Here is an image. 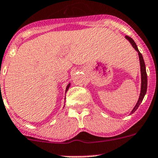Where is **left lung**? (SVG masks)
Wrapping results in <instances>:
<instances>
[{
    "label": "left lung",
    "mask_w": 158,
    "mask_h": 158,
    "mask_svg": "<svg viewBox=\"0 0 158 158\" xmlns=\"http://www.w3.org/2000/svg\"><path fill=\"white\" fill-rule=\"evenodd\" d=\"M125 37H126V39L128 40L129 42L131 44L132 47H133L134 48L136 49V51H138V56H139V60H140V64H141V94H140V97H139V98H138V102H137L136 106H135V108H134L133 110L131 111V114H132V113L135 112V111H136L137 109H138V108L139 107L140 104L141 103V102H142V100H143V98H144V95H145L146 92H147L148 77H147V73H146L145 63H144V59H143V56H142V55H141V53L139 52V50H138V47H137L136 44H135V41H134L133 40H132V38H131L130 36H125Z\"/></svg>",
    "instance_id": "8db88e82"
}]
</instances>
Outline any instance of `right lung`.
Returning a JSON list of instances; mask_svg holds the SVG:
<instances>
[{
  "label": "right lung",
  "mask_w": 158,
  "mask_h": 158,
  "mask_svg": "<svg viewBox=\"0 0 158 158\" xmlns=\"http://www.w3.org/2000/svg\"><path fill=\"white\" fill-rule=\"evenodd\" d=\"M69 86H70V83H69V84H68L67 87H66V92H67V90H68V89H69Z\"/></svg>",
  "instance_id": "1"
}]
</instances>
